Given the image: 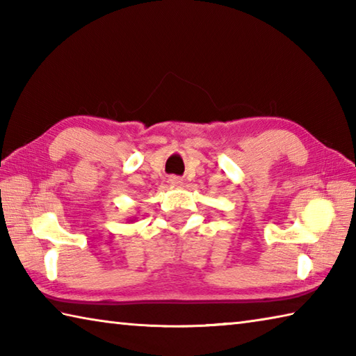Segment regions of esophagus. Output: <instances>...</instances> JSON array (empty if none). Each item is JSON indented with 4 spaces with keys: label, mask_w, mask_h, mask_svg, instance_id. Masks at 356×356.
Segmentation results:
<instances>
[{
    "label": "esophagus",
    "mask_w": 356,
    "mask_h": 356,
    "mask_svg": "<svg viewBox=\"0 0 356 356\" xmlns=\"http://www.w3.org/2000/svg\"><path fill=\"white\" fill-rule=\"evenodd\" d=\"M168 184H170L171 186H180V185H182L184 182H182V179H180V177H177V176H171V177L168 179Z\"/></svg>",
    "instance_id": "esophagus-1"
}]
</instances>
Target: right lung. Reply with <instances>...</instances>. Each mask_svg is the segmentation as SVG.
Instances as JSON below:
<instances>
[{
  "instance_id": "obj_1",
  "label": "right lung",
  "mask_w": 356,
  "mask_h": 356,
  "mask_svg": "<svg viewBox=\"0 0 356 356\" xmlns=\"http://www.w3.org/2000/svg\"><path fill=\"white\" fill-rule=\"evenodd\" d=\"M132 220H136V218H134V216H132V218H129V222H132Z\"/></svg>"
}]
</instances>
